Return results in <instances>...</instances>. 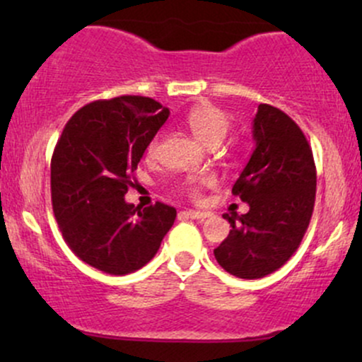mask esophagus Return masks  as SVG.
<instances>
[{"label":"esophagus","instance_id":"34e87169","mask_svg":"<svg viewBox=\"0 0 362 362\" xmlns=\"http://www.w3.org/2000/svg\"><path fill=\"white\" fill-rule=\"evenodd\" d=\"M184 214H187V216H189V218H192V219H206V218H209V213H206V211L189 209V211H184Z\"/></svg>","mask_w":362,"mask_h":362}]
</instances>
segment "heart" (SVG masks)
<instances>
[{
	"mask_svg": "<svg viewBox=\"0 0 362 362\" xmlns=\"http://www.w3.org/2000/svg\"><path fill=\"white\" fill-rule=\"evenodd\" d=\"M185 124L194 132L195 138L201 139L207 146H218L226 138L228 129H230V119H228V115L221 109L213 105V103L207 102L197 103V105H194L192 109L187 112ZM158 146H160V139H151V143L146 148V155L155 156ZM211 185H214L213 175H190L182 182L180 190L189 195V197L199 199L201 197L202 189Z\"/></svg>",
	"mask_w": 362,
	"mask_h": 362,
	"instance_id": "heart-1",
	"label": "heart"
}]
</instances>
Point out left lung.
Wrapping results in <instances>:
<instances>
[{"label": "left lung", "instance_id": "1", "mask_svg": "<svg viewBox=\"0 0 362 362\" xmlns=\"http://www.w3.org/2000/svg\"><path fill=\"white\" fill-rule=\"evenodd\" d=\"M253 149L233 192L247 214H224L231 230L214 257L231 276L259 279L282 267L300 247L313 214L317 168L305 134L288 114L260 103Z\"/></svg>", "mask_w": 362, "mask_h": 362}]
</instances>
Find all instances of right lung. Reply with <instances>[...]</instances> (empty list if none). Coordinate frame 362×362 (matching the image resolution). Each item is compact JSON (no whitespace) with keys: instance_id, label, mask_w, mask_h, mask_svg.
Returning <instances> with one entry per match:
<instances>
[{"instance_id":"right-lung-1","label":"right lung","mask_w":362,"mask_h":362,"mask_svg":"<svg viewBox=\"0 0 362 362\" xmlns=\"http://www.w3.org/2000/svg\"><path fill=\"white\" fill-rule=\"evenodd\" d=\"M168 115L167 107L139 95L97 100L81 107L57 139L51 160L54 216L74 255L98 271H138L175 221V207H134L124 199Z\"/></svg>"}]
</instances>
